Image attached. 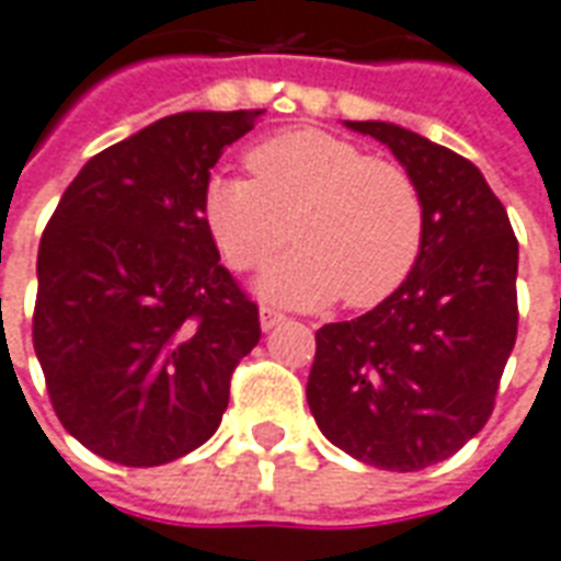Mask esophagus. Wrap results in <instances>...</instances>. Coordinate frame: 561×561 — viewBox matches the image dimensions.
<instances>
[{
  "label": "esophagus",
  "mask_w": 561,
  "mask_h": 561,
  "mask_svg": "<svg viewBox=\"0 0 561 561\" xmlns=\"http://www.w3.org/2000/svg\"><path fill=\"white\" fill-rule=\"evenodd\" d=\"M285 321V314L279 309H273V306H261V330H273L276 323Z\"/></svg>",
  "instance_id": "34e87169"
}]
</instances>
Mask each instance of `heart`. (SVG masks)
I'll return each instance as SVG.
<instances>
[{"label":"heart","mask_w":561,"mask_h":561,"mask_svg":"<svg viewBox=\"0 0 561 561\" xmlns=\"http://www.w3.org/2000/svg\"><path fill=\"white\" fill-rule=\"evenodd\" d=\"M252 178H207L202 214L234 270L273 264L261 291L291 306L342 297L371 309L408 282L425 243V202L408 169L327 130H288L247 153Z\"/></svg>","instance_id":"1"}]
</instances>
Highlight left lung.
Instances as JSON below:
<instances>
[{
    "label": "left lung",
    "mask_w": 561,
    "mask_h": 561,
    "mask_svg": "<svg viewBox=\"0 0 561 561\" xmlns=\"http://www.w3.org/2000/svg\"><path fill=\"white\" fill-rule=\"evenodd\" d=\"M396 153L425 202V243L392 297L323 323L306 398L333 446L380 470L416 472L491 419L517 339V238L479 169L386 122H347Z\"/></svg>",
    "instance_id": "left-lung-1"
}]
</instances>
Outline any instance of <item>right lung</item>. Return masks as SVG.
Instances as JSON below:
<instances>
[{"instance_id":"obj_1","label":"right lung","mask_w":561,"mask_h":561,"mask_svg":"<svg viewBox=\"0 0 561 561\" xmlns=\"http://www.w3.org/2000/svg\"><path fill=\"white\" fill-rule=\"evenodd\" d=\"M261 112H178L110 145L44 228L37 363L61 425L112 463L160 467L214 437L259 344V306L219 264L202 196Z\"/></svg>"}]
</instances>
